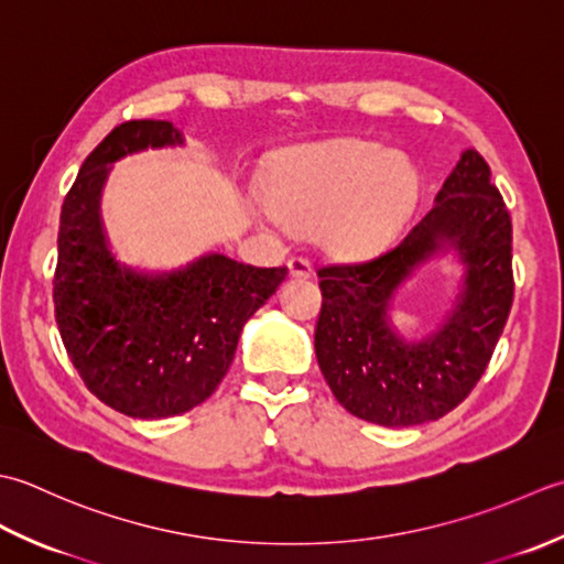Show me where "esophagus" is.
<instances>
[{
    "mask_svg": "<svg viewBox=\"0 0 564 564\" xmlns=\"http://www.w3.org/2000/svg\"><path fill=\"white\" fill-rule=\"evenodd\" d=\"M286 268H290V274L294 280L312 278V262H308L306 258H292L290 262H286Z\"/></svg>",
    "mask_w": 564,
    "mask_h": 564,
    "instance_id": "esophagus-1",
    "label": "esophagus"
}]
</instances>
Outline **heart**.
<instances>
[{"mask_svg":"<svg viewBox=\"0 0 564 564\" xmlns=\"http://www.w3.org/2000/svg\"><path fill=\"white\" fill-rule=\"evenodd\" d=\"M256 216L274 231L318 226V243L346 260L377 256L406 226L421 194L419 170L377 143L306 145L280 155Z\"/></svg>","mask_w":564,"mask_h":564,"instance_id":"obj_1","label":"heart"}]
</instances>
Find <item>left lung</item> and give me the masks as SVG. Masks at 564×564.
<instances>
[{"label": "left lung", "mask_w": 564, "mask_h": 564, "mask_svg": "<svg viewBox=\"0 0 564 564\" xmlns=\"http://www.w3.org/2000/svg\"><path fill=\"white\" fill-rule=\"evenodd\" d=\"M453 249L466 274L438 332L409 341L391 326L398 286ZM314 346L340 406L387 429L438 421L485 375L511 312V216L473 148L459 155L433 209L401 243L362 265L318 270Z\"/></svg>", "instance_id": "8db88e82"}]
</instances>
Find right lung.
I'll use <instances>...</instances> for the list:
<instances>
[{"mask_svg": "<svg viewBox=\"0 0 564 564\" xmlns=\"http://www.w3.org/2000/svg\"><path fill=\"white\" fill-rule=\"evenodd\" d=\"M170 121L117 126L77 172L57 231L55 321L87 389L131 419H167L214 394L234 362L246 321L286 278L209 252L185 268L123 265L101 224V189L117 160L182 145Z\"/></svg>", "mask_w": 564, "mask_h": 564, "instance_id": "right-lung-1", "label": "right lung"}]
</instances>
